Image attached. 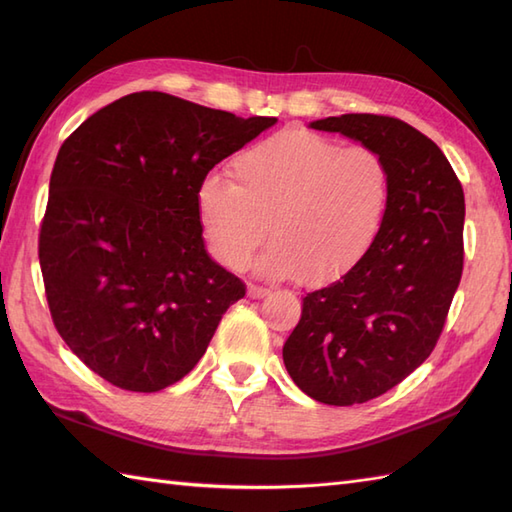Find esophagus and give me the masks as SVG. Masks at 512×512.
Returning <instances> with one entry per match:
<instances>
[{
	"instance_id": "obj_1",
	"label": "esophagus",
	"mask_w": 512,
	"mask_h": 512,
	"mask_svg": "<svg viewBox=\"0 0 512 512\" xmlns=\"http://www.w3.org/2000/svg\"><path fill=\"white\" fill-rule=\"evenodd\" d=\"M268 288H264V286H255V284H250L248 286V295L253 297V299H262V297H266L268 295Z\"/></svg>"
}]
</instances>
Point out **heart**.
<instances>
[{
  "label": "heart",
  "mask_w": 512,
  "mask_h": 512,
  "mask_svg": "<svg viewBox=\"0 0 512 512\" xmlns=\"http://www.w3.org/2000/svg\"><path fill=\"white\" fill-rule=\"evenodd\" d=\"M233 184L206 178L198 204L213 255L242 268L268 233L257 270L319 284L339 277L372 246L389 204L385 158L365 145L288 129L231 162ZM269 231H265V224Z\"/></svg>",
  "instance_id": "b5f03b06"
}]
</instances>
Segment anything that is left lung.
Returning <instances> with one entry per match:
<instances>
[{"label": "left lung", "mask_w": 512, "mask_h": 512, "mask_svg": "<svg viewBox=\"0 0 512 512\" xmlns=\"http://www.w3.org/2000/svg\"><path fill=\"white\" fill-rule=\"evenodd\" d=\"M385 158L389 204L365 255L303 297L284 343L290 378L323 405H361L405 380L436 347L464 264V193L447 156L400 118L343 114L310 123Z\"/></svg>", "instance_id": "1"}]
</instances>
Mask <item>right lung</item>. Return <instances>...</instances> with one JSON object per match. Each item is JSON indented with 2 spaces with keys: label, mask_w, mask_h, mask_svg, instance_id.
Wrapping results in <instances>:
<instances>
[{
  "label": "right lung",
  "mask_w": 512,
  "mask_h": 512,
  "mask_svg": "<svg viewBox=\"0 0 512 512\" xmlns=\"http://www.w3.org/2000/svg\"><path fill=\"white\" fill-rule=\"evenodd\" d=\"M275 123L134 92L65 138L39 264L54 328L107 383L143 394L178 383L246 295L206 253L198 195L217 162Z\"/></svg>",
  "instance_id": "1"
}]
</instances>
